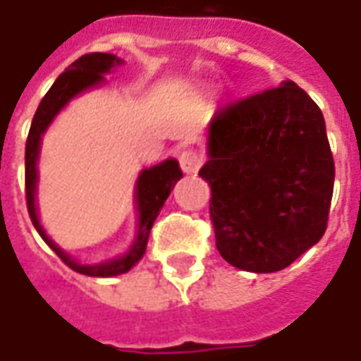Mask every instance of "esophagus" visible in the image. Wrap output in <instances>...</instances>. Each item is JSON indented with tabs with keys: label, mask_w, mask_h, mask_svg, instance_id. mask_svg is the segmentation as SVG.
Listing matches in <instances>:
<instances>
[{
	"label": "esophagus",
	"mask_w": 361,
	"mask_h": 361,
	"mask_svg": "<svg viewBox=\"0 0 361 361\" xmlns=\"http://www.w3.org/2000/svg\"><path fill=\"white\" fill-rule=\"evenodd\" d=\"M178 160H180L181 170L185 171V173H197V170L201 168V164H203L201 154L200 152H195L193 148L181 149L180 156H178Z\"/></svg>",
	"instance_id": "1"
}]
</instances>
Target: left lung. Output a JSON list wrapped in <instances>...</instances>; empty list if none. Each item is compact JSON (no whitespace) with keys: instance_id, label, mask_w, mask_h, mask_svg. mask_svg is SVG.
Segmentation results:
<instances>
[{"instance_id":"obj_1","label":"left lung","mask_w":361,"mask_h":361,"mask_svg":"<svg viewBox=\"0 0 361 361\" xmlns=\"http://www.w3.org/2000/svg\"><path fill=\"white\" fill-rule=\"evenodd\" d=\"M207 156L200 176L227 263L276 273L322 239L334 158L322 110L293 80L217 110Z\"/></svg>"}]
</instances>
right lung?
I'll list each match as a JSON object with an SVG mask.
<instances>
[{
	"instance_id": "1",
	"label": "right lung",
	"mask_w": 361,
	"mask_h": 361,
	"mask_svg": "<svg viewBox=\"0 0 361 361\" xmlns=\"http://www.w3.org/2000/svg\"><path fill=\"white\" fill-rule=\"evenodd\" d=\"M122 65V59L110 53H88L77 59L73 65H68L65 73H61L59 78L53 82V87L49 88L39 109H37L31 128H29V136H27L25 144V200H27V212L29 217L35 225L37 233L43 237V241L57 252L61 257V261L71 267L73 271H77L80 274L87 276H116V274L128 273L134 264L142 259V255L146 252V245H148L149 231L152 225L156 221L158 213L164 207V201L168 200V195L173 190V185L180 181L183 176L180 170V164L176 160H166L142 170L136 181V205H138V235L136 241L130 247V251L126 255H122L114 261H106L100 264H80L77 261H73L67 252L61 251L55 243L47 237V233L43 231L39 217H37L35 207V190H37V158H39V146H41V136L47 130V126L53 122V118L57 116L63 106H67V102L71 98H75L87 88L98 87L104 75L110 73L114 67Z\"/></svg>"
}]
</instances>
